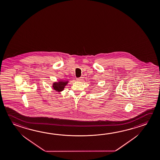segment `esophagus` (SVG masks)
Segmentation results:
<instances>
[{
    "instance_id": "esophagus-1",
    "label": "esophagus",
    "mask_w": 160,
    "mask_h": 160,
    "mask_svg": "<svg viewBox=\"0 0 160 160\" xmlns=\"http://www.w3.org/2000/svg\"><path fill=\"white\" fill-rule=\"evenodd\" d=\"M82 80H83V78H82V77H81V78H77V79H76V80L78 81H82Z\"/></svg>"
}]
</instances>
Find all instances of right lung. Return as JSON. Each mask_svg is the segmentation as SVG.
Segmentation results:
<instances>
[{
	"instance_id": "obj_1",
	"label": "right lung",
	"mask_w": 160,
	"mask_h": 160,
	"mask_svg": "<svg viewBox=\"0 0 160 160\" xmlns=\"http://www.w3.org/2000/svg\"><path fill=\"white\" fill-rule=\"evenodd\" d=\"M68 81H59L58 82H54L53 84V88L54 89L56 90L57 92H59L61 91H62L64 89L66 85L68 84Z\"/></svg>"
}]
</instances>
